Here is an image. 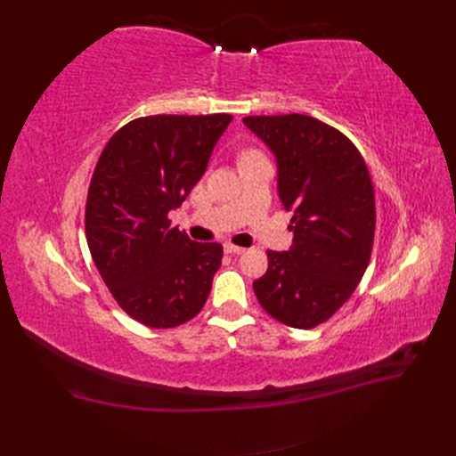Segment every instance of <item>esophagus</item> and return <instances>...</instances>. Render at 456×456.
I'll use <instances>...</instances> for the list:
<instances>
[{"label":"esophagus","instance_id":"esophagus-1","mask_svg":"<svg viewBox=\"0 0 456 456\" xmlns=\"http://www.w3.org/2000/svg\"><path fill=\"white\" fill-rule=\"evenodd\" d=\"M224 251H226L228 255H241V253H245L247 249H245V247L233 245V243H224Z\"/></svg>","mask_w":456,"mask_h":456}]
</instances>
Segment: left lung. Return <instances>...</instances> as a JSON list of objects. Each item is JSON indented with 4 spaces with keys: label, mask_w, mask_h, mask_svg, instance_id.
Here are the masks:
<instances>
[{
    "label": "left lung",
    "mask_w": 456,
    "mask_h": 456,
    "mask_svg": "<svg viewBox=\"0 0 456 456\" xmlns=\"http://www.w3.org/2000/svg\"><path fill=\"white\" fill-rule=\"evenodd\" d=\"M278 158L280 196L293 211V245L266 251L253 283L260 306L295 329L327 322L355 291L375 241V190L363 156L346 134L305 114L247 116Z\"/></svg>",
    "instance_id": "left-lung-1"
}]
</instances>
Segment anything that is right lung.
I'll return each mask as SVG.
<instances>
[{"label": "right lung", "mask_w": 456, "mask_h": 456, "mask_svg": "<svg viewBox=\"0 0 456 456\" xmlns=\"http://www.w3.org/2000/svg\"><path fill=\"white\" fill-rule=\"evenodd\" d=\"M230 114L146 116L118 129L96 161L86 236L119 308L151 329L196 317L209 297L223 245L196 243L171 226L207 169Z\"/></svg>", "instance_id": "1"}]
</instances>
